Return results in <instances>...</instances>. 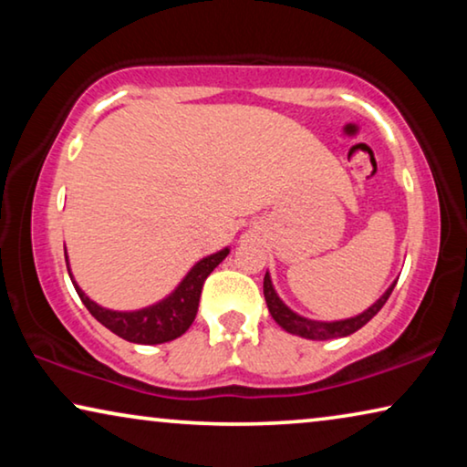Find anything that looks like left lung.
Listing matches in <instances>:
<instances>
[{
  "label": "left lung",
  "mask_w": 467,
  "mask_h": 467,
  "mask_svg": "<svg viewBox=\"0 0 467 467\" xmlns=\"http://www.w3.org/2000/svg\"><path fill=\"white\" fill-rule=\"evenodd\" d=\"M395 283H398V280H395ZM395 283L389 286V289L382 293V296L376 299V302L369 306L368 310H363L361 315H357V317L342 318V321H312V318H306L302 315H297V312H293L289 306H286L283 299L278 297V293H276V289H274L272 278L267 272L264 278V296H265V304H267V310H270L272 318L285 331H289V334H293V336H302V337H306V340H331V337H344V336L355 334V331L361 329L363 325L369 321V318H374L376 315H379V310L385 306L389 296H391Z\"/></svg>",
  "instance_id": "left-lung-1"
}]
</instances>
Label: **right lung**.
<instances>
[{"label":"right lung","mask_w":467,"mask_h":467,"mask_svg":"<svg viewBox=\"0 0 467 467\" xmlns=\"http://www.w3.org/2000/svg\"><path fill=\"white\" fill-rule=\"evenodd\" d=\"M227 254H229V248H223L219 253L208 254V257L200 259L193 267H191L187 276L182 278V283L178 285L168 297L152 306H146V308L131 310V312L101 308L99 304H95L93 299H88L87 293L76 285L72 270H69L67 253H66V264H67L69 278H72L74 289L82 299V304L87 306V310L91 312V315L98 318L104 327H108L112 334H117L127 342L163 344V342L176 340V337H181L184 331L191 327V323L195 321L197 306H200L203 280L210 276V272H213L214 267L227 257Z\"/></svg>","instance_id":"1"}]
</instances>
